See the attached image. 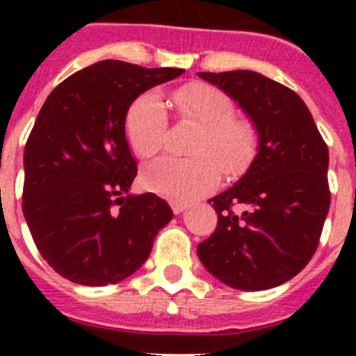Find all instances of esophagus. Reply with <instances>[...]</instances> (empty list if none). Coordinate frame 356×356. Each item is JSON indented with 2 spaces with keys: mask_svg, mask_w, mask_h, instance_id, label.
Returning <instances> with one entry per match:
<instances>
[{
  "mask_svg": "<svg viewBox=\"0 0 356 356\" xmlns=\"http://www.w3.org/2000/svg\"><path fill=\"white\" fill-rule=\"evenodd\" d=\"M171 209H172V212L178 216V213H181L184 210H187L188 205H187V203H180V201H175V203H171Z\"/></svg>",
  "mask_w": 356,
  "mask_h": 356,
  "instance_id": "obj_1",
  "label": "esophagus"
}]
</instances>
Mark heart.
<instances>
[{"label": "heart", "mask_w": 356, "mask_h": 356, "mask_svg": "<svg viewBox=\"0 0 356 356\" xmlns=\"http://www.w3.org/2000/svg\"><path fill=\"white\" fill-rule=\"evenodd\" d=\"M171 105L184 121L194 122L188 151L193 156H160L146 163L143 185L172 201H193L217 187L221 171L238 176L253 162L259 131L248 119L234 118L235 105L212 85H191L171 94ZM168 115L153 92L135 99L127 114V137L135 155L151 156L162 147Z\"/></svg>", "instance_id": "1"}]
</instances>
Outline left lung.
Returning a JSON list of instances; mask_svg holds the SVG:
<instances>
[{
	"label": "left lung",
	"instance_id": "left-lung-1",
	"mask_svg": "<svg viewBox=\"0 0 356 356\" xmlns=\"http://www.w3.org/2000/svg\"><path fill=\"white\" fill-rule=\"evenodd\" d=\"M228 94L259 131L248 171L209 200L217 228L197 257L238 291L278 287L310 262L330 209L328 146L294 90L254 71L197 72Z\"/></svg>",
	"mask_w": 356,
	"mask_h": 356
}]
</instances>
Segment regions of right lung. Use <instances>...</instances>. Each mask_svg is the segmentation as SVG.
<instances>
[{
	"label": "right lung",
	"instance_id": "obj_1",
	"mask_svg": "<svg viewBox=\"0 0 356 356\" xmlns=\"http://www.w3.org/2000/svg\"><path fill=\"white\" fill-rule=\"evenodd\" d=\"M184 69L102 60L44 102L24 146L23 213L44 260L74 284L134 275L172 219L153 193L130 194L137 162L127 139L131 103Z\"/></svg>",
	"mask_w": 356,
	"mask_h": 356
}]
</instances>
